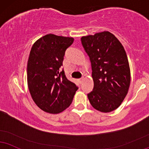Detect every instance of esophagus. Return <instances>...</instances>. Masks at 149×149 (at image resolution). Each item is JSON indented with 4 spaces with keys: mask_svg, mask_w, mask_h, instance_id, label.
Wrapping results in <instances>:
<instances>
[{
    "mask_svg": "<svg viewBox=\"0 0 149 149\" xmlns=\"http://www.w3.org/2000/svg\"><path fill=\"white\" fill-rule=\"evenodd\" d=\"M78 81H79V82L80 84H81L82 81H84V77L79 79H78Z\"/></svg>",
    "mask_w": 149,
    "mask_h": 149,
    "instance_id": "obj_1",
    "label": "esophagus"
}]
</instances>
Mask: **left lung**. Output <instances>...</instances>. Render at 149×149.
<instances>
[{"mask_svg": "<svg viewBox=\"0 0 149 149\" xmlns=\"http://www.w3.org/2000/svg\"><path fill=\"white\" fill-rule=\"evenodd\" d=\"M82 45L89 56L94 82L88 94L93 108L102 113L117 109L124 101L131 83L126 51L115 36L104 31L82 36Z\"/></svg>", "mask_w": 149, "mask_h": 149, "instance_id": "obj_1", "label": "left lung"}]
</instances>
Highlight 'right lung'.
Listing matches in <instances>:
<instances>
[{"instance_id":"1","label":"right lung","mask_w":149,"mask_h":149,"mask_svg":"<svg viewBox=\"0 0 149 149\" xmlns=\"http://www.w3.org/2000/svg\"><path fill=\"white\" fill-rule=\"evenodd\" d=\"M72 37L49 34L33 44L27 66V85L34 103L42 111L57 114L72 104L77 86L66 78L63 65L65 52Z\"/></svg>"}]
</instances>
